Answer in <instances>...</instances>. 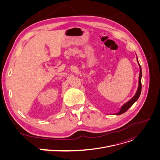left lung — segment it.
<instances>
[{
  "label": "left lung",
  "instance_id": "8db88e82",
  "mask_svg": "<svg viewBox=\"0 0 160 160\" xmlns=\"http://www.w3.org/2000/svg\"><path fill=\"white\" fill-rule=\"evenodd\" d=\"M137 61L138 62V59H137ZM141 78H142V69H141V67H140V75H139V82H138V90L137 91V93L136 94L133 96V98L131 99L128 102H127L126 104H124L121 108L120 111L116 113L115 115H120V114H122L123 113H124L125 112H126L131 107H132L133 105V104L135 102V101L138 99L140 95V93H141V91H142V83H141Z\"/></svg>",
  "mask_w": 160,
  "mask_h": 160
}]
</instances>
